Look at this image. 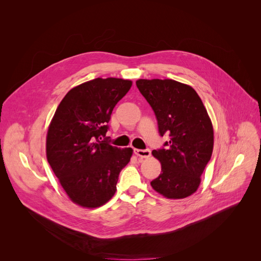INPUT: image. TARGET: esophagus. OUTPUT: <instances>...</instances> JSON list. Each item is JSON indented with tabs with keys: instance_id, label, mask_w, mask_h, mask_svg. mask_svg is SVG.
Listing matches in <instances>:
<instances>
[{
	"instance_id": "esophagus-1",
	"label": "esophagus",
	"mask_w": 261,
	"mask_h": 261,
	"mask_svg": "<svg viewBox=\"0 0 261 261\" xmlns=\"http://www.w3.org/2000/svg\"><path fill=\"white\" fill-rule=\"evenodd\" d=\"M134 153L142 159H146L150 156L151 151H150V149H134Z\"/></svg>"
}]
</instances>
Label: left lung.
<instances>
[{
    "instance_id": "1",
    "label": "left lung",
    "mask_w": 261,
    "mask_h": 261,
    "mask_svg": "<svg viewBox=\"0 0 261 261\" xmlns=\"http://www.w3.org/2000/svg\"><path fill=\"white\" fill-rule=\"evenodd\" d=\"M136 87L151 106L161 136L169 142L153 150L162 165L152 188L168 199H183L198 189L214 148V130L197 92L172 79H140Z\"/></svg>"
}]
</instances>
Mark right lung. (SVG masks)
<instances>
[{
    "instance_id": "right-lung-1",
    "label": "right lung",
    "mask_w": 261,
    "mask_h": 261,
    "mask_svg": "<svg viewBox=\"0 0 261 261\" xmlns=\"http://www.w3.org/2000/svg\"><path fill=\"white\" fill-rule=\"evenodd\" d=\"M132 81L96 78L75 87L58 106L46 138L49 165L70 199L80 206L98 207L111 199L131 148L109 144L108 122Z\"/></svg>"
}]
</instances>
